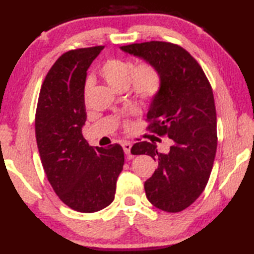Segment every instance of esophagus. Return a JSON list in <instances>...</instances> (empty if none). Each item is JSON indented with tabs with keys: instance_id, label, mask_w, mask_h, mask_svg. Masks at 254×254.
<instances>
[{
	"instance_id": "1",
	"label": "esophagus",
	"mask_w": 254,
	"mask_h": 254,
	"mask_svg": "<svg viewBox=\"0 0 254 254\" xmlns=\"http://www.w3.org/2000/svg\"><path fill=\"white\" fill-rule=\"evenodd\" d=\"M122 147H123V150H124V153L126 154H130L131 152V143L130 142H123L122 143Z\"/></svg>"
}]
</instances>
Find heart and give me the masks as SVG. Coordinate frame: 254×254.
I'll use <instances>...</instances> for the list:
<instances>
[{
  "mask_svg": "<svg viewBox=\"0 0 254 254\" xmlns=\"http://www.w3.org/2000/svg\"><path fill=\"white\" fill-rule=\"evenodd\" d=\"M100 75L114 91L131 86L133 93L142 101H152L161 91L162 77L158 68L150 63L134 66L130 60L111 58L100 68ZM89 83L86 84L87 93Z\"/></svg>",
  "mask_w": 254,
  "mask_h": 254,
  "instance_id": "b5f03b06",
  "label": "heart"
}]
</instances>
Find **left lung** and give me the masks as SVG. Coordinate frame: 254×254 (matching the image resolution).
Segmentation results:
<instances>
[{"label":"left lung","instance_id":"obj_1","mask_svg":"<svg viewBox=\"0 0 254 254\" xmlns=\"http://www.w3.org/2000/svg\"><path fill=\"white\" fill-rule=\"evenodd\" d=\"M123 53L156 66L161 91L150 103V131L173 141L168 152L156 142H137L132 154H148L158 168L144 183L148 200L177 213L198 198L207 185L216 153V110L212 87L199 64L177 45L150 41L120 47Z\"/></svg>","mask_w":254,"mask_h":254}]
</instances>
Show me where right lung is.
Listing matches in <instances>:
<instances>
[{
	"mask_svg": "<svg viewBox=\"0 0 254 254\" xmlns=\"http://www.w3.org/2000/svg\"><path fill=\"white\" fill-rule=\"evenodd\" d=\"M103 47L70 50L56 60L42 83L36 139L49 183L68 207L94 213L114 199L124 165L120 144L91 147L84 139L87 69Z\"/></svg>",
	"mask_w": 254,
	"mask_h": 254,
	"instance_id": "right-lung-1",
	"label": "right lung"
}]
</instances>
